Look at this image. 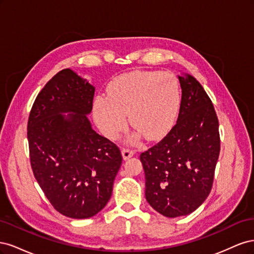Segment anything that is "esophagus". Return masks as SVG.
Here are the masks:
<instances>
[{"label": "esophagus", "mask_w": 254, "mask_h": 254, "mask_svg": "<svg viewBox=\"0 0 254 254\" xmlns=\"http://www.w3.org/2000/svg\"><path fill=\"white\" fill-rule=\"evenodd\" d=\"M122 155H123V158H124V160H127V159L131 158L134 155V150L127 148V147H123L122 148Z\"/></svg>", "instance_id": "1"}]
</instances>
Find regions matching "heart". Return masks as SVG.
Returning a JSON list of instances; mask_svg holds the SVG:
<instances>
[{
  "label": "heart",
  "instance_id": "1",
  "mask_svg": "<svg viewBox=\"0 0 254 254\" xmlns=\"http://www.w3.org/2000/svg\"><path fill=\"white\" fill-rule=\"evenodd\" d=\"M106 95L94 101V117L102 131L117 136L129 123L141 135L155 140L171 128L180 107V87L168 72L132 71L115 77Z\"/></svg>",
  "mask_w": 254,
  "mask_h": 254
}]
</instances>
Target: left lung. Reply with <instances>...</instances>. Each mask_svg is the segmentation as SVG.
<instances>
[{
  "label": "left lung",
  "instance_id": "left-lung-1",
  "mask_svg": "<svg viewBox=\"0 0 254 254\" xmlns=\"http://www.w3.org/2000/svg\"><path fill=\"white\" fill-rule=\"evenodd\" d=\"M179 81L182 95L176 124L140 156L146 200L171 218L194 212L209 196L220 151L211 98L193 76H179Z\"/></svg>",
  "mask_w": 254,
  "mask_h": 254
}]
</instances>
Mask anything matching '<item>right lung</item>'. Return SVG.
<instances>
[{"label":"right lung","mask_w":254,"mask_h":254,"mask_svg":"<svg viewBox=\"0 0 254 254\" xmlns=\"http://www.w3.org/2000/svg\"><path fill=\"white\" fill-rule=\"evenodd\" d=\"M95 88L70 68L37 95L27 122L30 165L54 209L83 219L103 210L112 194L122 153L87 118ZM63 112H73L65 117Z\"/></svg>","instance_id":"obj_1"}]
</instances>
